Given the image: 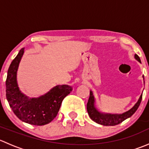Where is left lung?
I'll return each instance as SVG.
<instances>
[{
	"label": "left lung",
	"mask_w": 149,
	"mask_h": 149,
	"mask_svg": "<svg viewBox=\"0 0 149 149\" xmlns=\"http://www.w3.org/2000/svg\"><path fill=\"white\" fill-rule=\"evenodd\" d=\"M135 58L139 62H141V59L138 55H135ZM144 80V77L143 76ZM142 95L140 96L139 100H138L136 104L133 107L130 109H129L127 112H124L123 114H109V113H103V112H100L97 107H95V99H94L93 92L90 91V96L88 98V102H87V112H88V115L90 118L98 124L102 125L105 126H113L116 125L120 124L122 122L124 121L125 120L127 119L130 117H131L133 114L136 112L139 108L140 104H141V100H142Z\"/></svg>",
	"instance_id": "8db88e82"
}]
</instances>
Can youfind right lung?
<instances>
[{"label":"right lung","instance_id":"add662e5","mask_svg":"<svg viewBox=\"0 0 149 149\" xmlns=\"http://www.w3.org/2000/svg\"><path fill=\"white\" fill-rule=\"evenodd\" d=\"M24 52V48H22L8 70L6 81V99L19 120L33 125H44L57 116L63 100L73 88L68 85H58L37 98L26 97L19 89L16 78Z\"/></svg>","mask_w":149,"mask_h":149}]
</instances>
